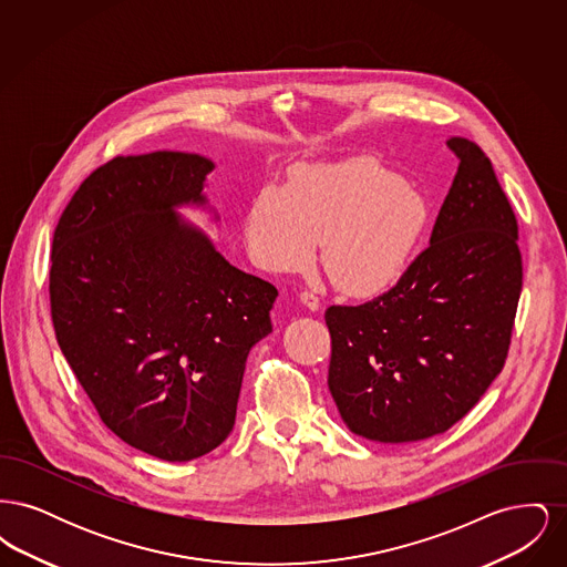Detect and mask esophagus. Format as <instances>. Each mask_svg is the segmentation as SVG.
<instances>
[{"label": "esophagus", "instance_id": "obj_1", "mask_svg": "<svg viewBox=\"0 0 567 567\" xmlns=\"http://www.w3.org/2000/svg\"><path fill=\"white\" fill-rule=\"evenodd\" d=\"M299 299H301V303H303L308 310H319V306H321V299H319V296H315L312 291H301Z\"/></svg>", "mask_w": 567, "mask_h": 567}]
</instances>
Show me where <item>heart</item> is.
I'll list each match as a JSON object with an SVG mask.
<instances>
[{"label":"heart","mask_w":567,"mask_h":567,"mask_svg":"<svg viewBox=\"0 0 567 567\" xmlns=\"http://www.w3.org/2000/svg\"><path fill=\"white\" fill-rule=\"evenodd\" d=\"M433 208L427 195L374 159L303 165L287 187L261 195L246 223L255 259L297 270L321 243L331 282L372 296L400 278L423 240Z\"/></svg>","instance_id":"1"}]
</instances>
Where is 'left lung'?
Wrapping results in <instances>:
<instances>
[{
	"instance_id": "obj_1",
	"label": "left lung",
	"mask_w": 567,
	"mask_h": 567,
	"mask_svg": "<svg viewBox=\"0 0 567 567\" xmlns=\"http://www.w3.org/2000/svg\"><path fill=\"white\" fill-rule=\"evenodd\" d=\"M458 169L430 246L398 285L329 306V391L351 432L400 444L449 432L504 370L523 287L513 206L476 142L451 137Z\"/></svg>"
}]
</instances>
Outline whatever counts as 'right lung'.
<instances>
[{
  "label": "right lung",
  "mask_w": 567,
  "mask_h": 567,
  "mask_svg": "<svg viewBox=\"0 0 567 567\" xmlns=\"http://www.w3.org/2000/svg\"><path fill=\"white\" fill-rule=\"evenodd\" d=\"M213 167L172 151L114 157L54 227L61 352L110 432L163 461L202 457L234 430L246 357L278 296L174 213L206 202Z\"/></svg>",
  "instance_id": "right-lung-1"
}]
</instances>
